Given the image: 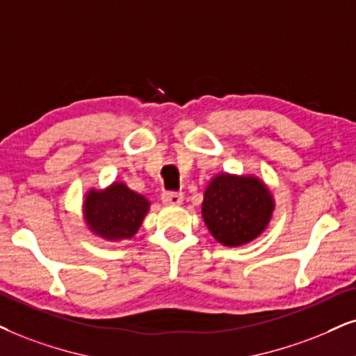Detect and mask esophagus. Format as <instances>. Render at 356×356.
Wrapping results in <instances>:
<instances>
[{
  "label": "esophagus",
  "instance_id": "34e87169",
  "mask_svg": "<svg viewBox=\"0 0 356 356\" xmlns=\"http://www.w3.org/2000/svg\"><path fill=\"white\" fill-rule=\"evenodd\" d=\"M184 200V195L181 192H164L163 202L168 205H181Z\"/></svg>",
  "mask_w": 356,
  "mask_h": 356
}]
</instances>
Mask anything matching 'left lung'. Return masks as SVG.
Returning a JSON list of instances; mask_svg holds the SVG:
<instances>
[{"label":"left lung","instance_id":"1","mask_svg":"<svg viewBox=\"0 0 356 356\" xmlns=\"http://www.w3.org/2000/svg\"><path fill=\"white\" fill-rule=\"evenodd\" d=\"M273 210L271 193L259 179L220 174L205 188L202 217L215 240L240 246L264 232Z\"/></svg>","mask_w":356,"mask_h":356}]
</instances>
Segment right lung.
Wrapping results in <instances>:
<instances>
[{
    "label": "right lung",
    "mask_w": 356,
    "mask_h": 356,
    "mask_svg": "<svg viewBox=\"0 0 356 356\" xmlns=\"http://www.w3.org/2000/svg\"><path fill=\"white\" fill-rule=\"evenodd\" d=\"M149 202L129 191L124 184H113L106 191H90L83 202L88 227L106 240L131 238L141 227Z\"/></svg>",
    "instance_id": "right-lung-1"
}]
</instances>
